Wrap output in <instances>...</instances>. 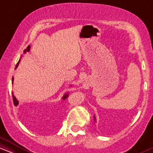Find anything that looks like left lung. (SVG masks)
I'll list each match as a JSON object with an SVG mask.
<instances>
[{
    "mask_svg": "<svg viewBox=\"0 0 153 153\" xmlns=\"http://www.w3.org/2000/svg\"><path fill=\"white\" fill-rule=\"evenodd\" d=\"M94 119H95V117H94Z\"/></svg>",
    "mask_w": 153,
    "mask_h": 153,
    "instance_id": "1",
    "label": "left lung"
}]
</instances>
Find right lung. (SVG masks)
<instances>
[{
    "mask_svg": "<svg viewBox=\"0 0 153 153\" xmlns=\"http://www.w3.org/2000/svg\"><path fill=\"white\" fill-rule=\"evenodd\" d=\"M29 50H30V46H29H29H28L27 47H26V50H24V53H26V52H29ZM19 61L18 62V63H17V64H16V68L17 67H18V65H19ZM12 80H13V78H12ZM68 94H66L64 96H63L62 99H66V98L68 97ZM13 103H17V104H18V103H19V102H18V101H17V99H16L15 96H13Z\"/></svg>",
    "mask_w": 153,
    "mask_h": 153,
    "instance_id": "right-lung-1",
    "label": "right lung"
}]
</instances>
